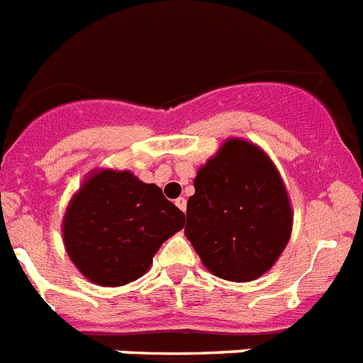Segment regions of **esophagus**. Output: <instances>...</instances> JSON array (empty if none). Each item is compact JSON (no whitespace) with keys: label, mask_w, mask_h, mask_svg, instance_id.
Returning <instances> with one entry per match:
<instances>
[{"label":"esophagus","mask_w":363,"mask_h":363,"mask_svg":"<svg viewBox=\"0 0 363 363\" xmlns=\"http://www.w3.org/2000/svg\"><path fill=\"white\" fill-rule=\"evenodd\" d=\"M174 203H176V206H178L179 211H184V213H185V209H187V200H185V198L179 196Z\"/></svg>","instance_id":"34e87169"}]
</instances>
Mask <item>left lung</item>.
I'll use <instances>...</instances> for the list:
<instances>
[{"label": "left lung", "instance_id": "obj_1", "mask_svg": "<svg viewBox=\"0 0 363 363\" xmlns=\"http://www.w3.org/2000/svg\"><path fill=\"white\" fill-rule=\"evenodd\" d=\"M292 220L274 161L257 145L233 138L196 172L185 237L211 274L247 283L281 257Z\"/></svg>", "mask_w": 363, "mask_h": 363}]
</instances>
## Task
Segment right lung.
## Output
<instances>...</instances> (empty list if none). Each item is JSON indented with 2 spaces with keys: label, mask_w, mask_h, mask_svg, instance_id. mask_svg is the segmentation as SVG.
Wrapping results in <instances>:
<instances>
[{
  "label": "right lung",
  "mask_w": 363,
  "mask_h": 363,
  "mask_svg": "<svg viewBox=\"0 0 363 363\" xmlns=\"http://www.w3.org/2000/svg\"><path fill=\"white\" fill-rule=\"evenodd\" d=\"M185 215L128 170L95 169L71 198L62 222L64 246L88 281L123 286L139 279Z\"/></svg>",
  "instance_id": "right-lung-1"
}]
</instances>
